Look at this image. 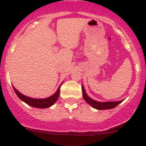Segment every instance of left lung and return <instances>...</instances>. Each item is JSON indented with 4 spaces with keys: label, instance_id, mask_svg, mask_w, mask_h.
<instances>
[{
    "label": "left lung",
    "instance_id": "left-lung-1",
    "mask_svg": "<svg viewBox=\"0 0 146 146\" xmlns=\"http://www.w3.org/2000/svg\"><path fill=\"white\" fill-rule=\"evenodd\" d=\"M82 94H83L84 99L94 109H98V110H106V109H113L116 107V106L121 104L123 100L118 101V102H101L95 101L94 99H91L89 96H87L86 94V92L84 90V88L83 86H82Z\"/></svg>",
    "mask_w": 146,
    "mask_h": 146
}]
</instances>
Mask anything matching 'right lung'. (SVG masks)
Masks as SVG:
<instances>
[{
	"instance_id": "right-lung-1",
	"label": "right lung",
	"mask_w": 146,
	"mask_h": 146,
	"mask_svg": "<svg viewBox=\"0 0 146 146\" xmlns=\"http://www.w3.org/2000/svg\"><path fill=\"white\" fill-rule=\"evenodd\" d=\"M63 83V82H62ZM62 83L60 85V86L57 89V92L52 95V96H50V97L45 98V99H34V98L28 97V96H26L25 95L21 94V92H18L13 86L14 91H15V94H17V96L19 97V99L21 100H22L23 102L26 103L27 104L30 105V106H33V107L35 108H39V109H45V108L50 107L51 106H52L57 100L58 99L59 96H60V86L62 84Z\"/></svg>"
}]
</instances>
